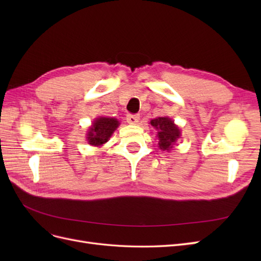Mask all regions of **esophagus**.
I'll list each match as a JSON object with an SVG mask.
<instances>
[{
  "label": "esophagus",
  "mask_w": 261,
  "mask_h": 261,
  "mask_svg": "<svg viewBox=\"0 0 261 261\" xmlns=\"http://www.w3.org/2000/svg\"><path fill=\"white\" fill-rule=\"evenodd\" d=\"M126 120H127V122L129 124H137L140 120V116H139V114H127V116H126Z\"/></svg>",
  "instance_id": "obj_1"
}]
</instances>
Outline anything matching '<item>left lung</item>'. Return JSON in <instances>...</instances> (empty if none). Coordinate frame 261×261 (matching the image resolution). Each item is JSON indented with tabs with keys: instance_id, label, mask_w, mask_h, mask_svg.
Segmentation results:
<instances>
[{
	"instance_id": "8db88e82",
	"label": "left lung",
	"mask_w": 261,
	"mask_h": 261,
	"mask_svg": "<svg viewBox=\"0 0 261 261\" xmlns=\"http://www.w3.org/2000/svg\"><path fill=\"white\" fill-rule=\"evenodd\" d=\"M150 124L158 129V138H159V147L161 150H170L180 136L178 127L169 117L154 118Z\"/></svg>"
}]
</instances>
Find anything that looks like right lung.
Returning <instances> with one entry per match:
<instances>
[{
  "label": "right lung",
  "instance_id": "add662e5",
  "mask_svg": "<svg viewBox=\"0 0 261 261\" xmlns=\"http://www.w3.org/2000/svg\"><path fill=\"white\" fill-rule=\"evenodd\" d=\"M118 126V121L113 117H100L93 122L88 133V141L92 146H101L112 135Z\"/></svg>",
  "mask_w": 261,
  "mask_h": 261
}]
</instances>
